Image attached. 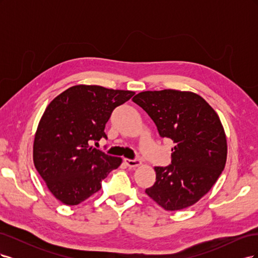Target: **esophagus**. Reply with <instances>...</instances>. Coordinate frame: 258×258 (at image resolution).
Segmentation results:
<instances>
[{"label": "esophagus", "mask_w": 258, "mask_h": 258, "mask_svg": "<svg viewBox=\"0 0 258 258\" xmlns=\"http://www.w3.org/2000/svg\"><path fill=\"white\" fill-rule=\"evenodd\" d=\"M124 162H126V165L130 168H136V167H139L140 165H141V161H140L139 159H124Z\"/></svg>", "instance_id": "34e87169"}]
</instances>
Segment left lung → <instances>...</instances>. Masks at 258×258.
I'll return each mask as SVG.
<instances>
[{"label":"left lung","mask_w":258,"mask_h":258,"mask_svg":"<svg viewBox=\"0 0 258 258\" xmlns=\"http://www.w3.org/2000/svg\"><path fill=\"white\" fill-rule=\"evenodd\" d=\"M132 101L153 119L159 136L174 143L171 165L154 168L156 182L145 192L167 211L195 205L215 184L227 159L220 117L190 91H143Z\"/></svg>","instance_id":"8db88e82"}]
</instances>
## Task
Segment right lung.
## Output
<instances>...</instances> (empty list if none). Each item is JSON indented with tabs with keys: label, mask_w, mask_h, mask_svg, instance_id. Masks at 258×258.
<instances>
[{
	"label": "right lung",
	"mask_w": 258,
	"mask_h": 258,
	"mask_svg": "<svg viewBox=\"0 0 258 258\" xmlns=\"http://www.w3.org/2000/svg\"><path fill=\"white\" fill-rule=\"evenodd\" d=\"M135 95L129 90L77 85L54 98L38 122L34 166L62 204L77 206L100 190L101 182L121 163L90 146L106 139L105 124L114 108Z\"/></svg>",
	"instance_id": "obj_1"
}]
</instances>
